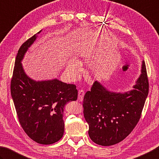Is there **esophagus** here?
Instances as JSON below:
<instances>
[{"instance_id": "obj_1", "label": "esophagus", "mask_w": 159, "mask_h": 159, "mask_svg": "<svg viewBox=\"0 0 159 159\" xmlns=\"http://www.w3.org/2000/svg\"><path fill=\"white\" fill-rule=\"evenodd\" d=\"M84 96V91L83 90H80L78 92V100L80 101H82Z\"/></svg>"}]
</instances>
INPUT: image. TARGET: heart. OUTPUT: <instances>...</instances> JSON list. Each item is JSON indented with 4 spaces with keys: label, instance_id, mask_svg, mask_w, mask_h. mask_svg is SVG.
Instances as JSON below:
<instances>
[{
    "label": "heart",
    "instance_id": "b5f03b06",
    "mask_svg": "<svg viewBox=\"0 0 159 159\" xmlns=\"http://www.w3.org/2000/svg\"><path fill=\"white\" fill-rule=\"evenodd\" d=\"M80 63L75 59H72L67 63V74L71 78H74V77H76V76H77V74L80 72Z\"/></svg>",
    "mask_w": 159,
    "mask_h": 159
}]
</instances>
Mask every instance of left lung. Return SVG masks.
<instances>
[{
  "label": "left lung",
  "instance_id": "1",
  "mask_svg": "<svg viewBox=\"0 0 159 159\" xmlns=\"http://www.w3.org/2000/svg\"><path fill=\"white\" fill-rule=\"evenodd\" d=\"M149 92L145 61L134 89L125 93L108 91L95 81L84 97V116L89 135L95 143L110 146L123 140L136 127Z\"/></svg>",
  "mask_w": 159,
  "mask_h": 159
}]
</instances>
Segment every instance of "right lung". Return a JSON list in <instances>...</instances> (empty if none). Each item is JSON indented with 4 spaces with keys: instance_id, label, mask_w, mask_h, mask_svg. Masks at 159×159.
<instances>
[{
    "instance_id": "add662e5",
    "label": "right lung",
    "mask_w": 159,
    "mask_h": 159,
    "mask_svg": "<svg viewBox=\"0 0 159 159\" xmlns=\"http://www.w3.org/2000/svg\"><path fill=\"white\" fill-rule=\"evenodd\" d=\"M36 39L37 34L28 39L18 51L11 80V95L19 122L27 135L39 144L50 145L64 135V108L68 102L77 100V90L75 84L57 79L35 81L27 75L21 61Z\"/></svg>"
}]
</instances>
